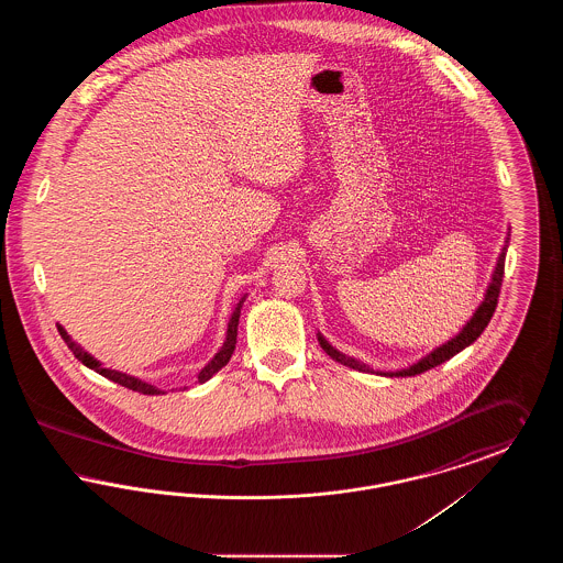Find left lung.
Masks as SVG:
<instances>
[{
    "label": "left lung",
    "mask_w": 563,
    "mask_h": 563,
    "mask_svg": "<svg viewBox=\"0 0 563 563\" xmlns=\"http://www.w3.org/2000/svg\"><path fill=\"white\" fill-rule=\"evenodd\" d=\"M505 257H507V244H505V249H503V253H500L498 266H496V272H494V276H492V285H489V289H487V295H485L479 310L475 312V317H473L471 321L466 322V327L455 335L454 340L448 342V344L441 346V349L432 350L429 356H424L422 361H418V363L411 365L409 369H402V372L390 375H418L422 374V372H429L432 367H437V365L450 361L460 350L471 346V344L482 335L483 329L487 327V322L492 321L494 310H496V306H498V295H500L503 278H505ZM319 342H321V349L324 350L333 361H338V363H342V365H346V367H352V369H358V372H372L365 363L354 361L352 356H346V354H342L340 350L333 349L321 335H319Z\"/></svg>",
    "instance_id": "8db88e82"
}]
</instances>
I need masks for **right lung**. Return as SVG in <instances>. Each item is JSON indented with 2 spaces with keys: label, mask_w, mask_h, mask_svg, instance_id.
Instances as JSON below:
<instances>
[{
  "label": "right lung",
  "mask_w": 563,
  "mask_h": 563,
  "mask_svg": "<svg viewBox=\"0 0 563 563\" xmlns=\"http://www.w3.org/2000/svg\"><path fill=\"white\" fill-rule=\"evenodd\" d=\"M244 301V299H242ZM242 301L239 303V308L234 310V314H232V319H230V324H228V338H225V344H223V349L217 352V356H214L213 361L198 374V382H207L211 375L217 374L223 365H228V361H230V356L234 354V349H236V333H239V319H241V308ZM58 333H60V338L65 340V344H67V349L74 352V356L81 361L86 367H90V369H95L97 374L103 375V377H109L111 382H115V384H120V386H124V388H131V390H136V393H141V395H161L162 390H158L156 386H152V384H145V382H141V379H136V377H131V375L120 374V372H111L108 367H101L99 365V361H95L90 354H86L84 350L76 344V342H71L69 340V335H67V331L58 324Z\"/></svg>",
  "instance_id": "add662e5"
}]
</instances>
